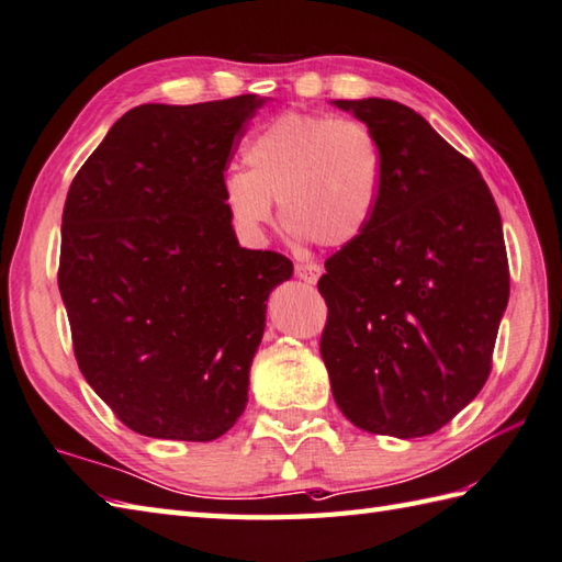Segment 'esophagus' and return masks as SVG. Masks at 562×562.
Segmentation results:
<instances>
[{"instance_id":"34e87169","label":"esophagus","mask_w":562,"mask_h":562,"mask_svg":"<svg viewBox=\"0 0 562 562\" xmlns=\"http://www.w3.org/2000/svg\"><path fill=\"white\" fill-rule=\"evenodd\" d=\"M294 274L306 284H316L318 278H322V268L314 266V262H300V266L294 268Z\"/></svg>"}]
</instances>
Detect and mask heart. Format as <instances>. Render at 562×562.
I'll list each match as a JSON object with an SVG mask.
<instances>
[{
  "mask_svg": "<svg viewBox=\"0 0 562 562\" xmlns=\"http://www.w3.org/2000/svg\"><path fill=\"white\" fill-rule=\"evenodd\" d=\"M248 170L224 178V204L248 240H262L274 200L302 240L340 248L370 226L382 194V148L350 119L284 112L246 140Z\"/></svg>",
  "mask_w": 562,
  "mask_h": 562,
  "instance_id": "obj_1",
  "label": "heart"
}]
</instances>
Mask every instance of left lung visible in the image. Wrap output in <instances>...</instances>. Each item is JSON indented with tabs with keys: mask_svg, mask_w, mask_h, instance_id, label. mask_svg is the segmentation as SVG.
<instances>
[{
	"mask_svg": "<svg viewBox=\"0 0 562 562\" xmlns=\"http://www.w3.org/2000/svg\"><path fill=\"white\" fill-rule=\"evenodd\" d=\"M382 148V194L318 292L331 392L368 434L419 438L477 397L509 302L499 209L487 182L428 121L394 99H334Z\"/></svg>",
	"mask_w": 562,
	"mask_h": 562,
	"instance_id": "1",
	"label": "left lung"
}]
</instances>
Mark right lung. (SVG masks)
<instances>
[{
    "mask_svg": "<svg viewBox=\"0 0 562 562\" xmlns=\"http://www.w3.org/2000/svg\"><path fill=\"white\" fill-rule=\"evenodd\" d=\"M266 102L140 104L70 184L58 288L75 358L140 436L214 441L248 404L266 302L294 268L240 248L222 187L236 136Z\"/></svg>",
    "mask_w": 562,
    "mask_h": 562,
    "instance_id": "obj_1",
    "label": "right lung"
}]
</instances>
